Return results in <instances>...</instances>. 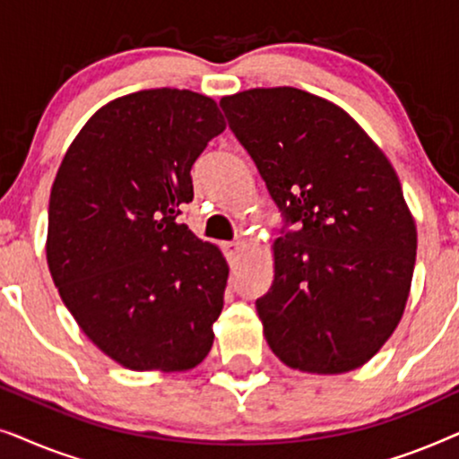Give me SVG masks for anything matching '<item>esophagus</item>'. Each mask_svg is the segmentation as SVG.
<instances>
[{"label":"esophagus","mask_w":459,"mask_h":459,"mask_svg":"<svg viewBox=\"0 0 459 459\" xmlns=\"http://www.w3.org/2000/svg\"><path fill=\"white\" fill-rule=\"evenodd\" d=\"M221 248H223L225 259H228L230 263H234L238 259V253H240L242 247H240V242H223Z\"/></svg>","instance_id":"1"}]
</instances>
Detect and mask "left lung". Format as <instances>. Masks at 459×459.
I'll return each mask as SVG.
<instances>
[{
  "mask_svg": "<svg viewBox=\"0 0 459 459\" xmlns=\"http://www.w3.org/2000/svg\"><path fill=\"white\" fill-rule=\"evenodd\" d=\"M219 106L284 217L273 284L256 299L269 349L300 372L363 366L397 328L416 265L397 173L347 112L309 91L261 87Z\"/></svg>",
  "mask_w": 459,
  "mask_h": 459,
  "instance_id": "obj_1",
  "label": "left lung"
}]
</instances>
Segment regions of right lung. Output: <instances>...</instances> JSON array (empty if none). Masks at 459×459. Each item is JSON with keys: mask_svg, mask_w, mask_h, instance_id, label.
I'll return each instance as SVG.
<instances>
[{"mask_svg": "<svg viewBox=\"0 0 459 459\" xmlns=\"http://www.w3.org/2000/svg\"><path fill=\"white\" fill-rule=\"evenodd\" d=\"M223 129L215 100L135 91L85 123L56 173L49 273L87 338L135 372H184L212 347L230 269L178 217L192 165Z\"/></svg>", "mask_w": 459, "mask_h": 459, "instance_id": "1", "label": "right lung"}]
</instances>
